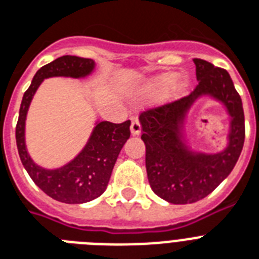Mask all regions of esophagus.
I'll list each match as a JSON object with an SVG mask.
<instances>
[{"instance_id": "1", "label": "esophagus", "mask_w": 259, "mask_h": 259, "mask_svg": "<svg viewBox=\"0 0 259 259\" xmlns=\"http://www.w3.org/2000/svg\"><path fill=\"white\" fill-rule=\"evenodd\" d=\"M130 132L133 136H140L141 134V123L138 121L137 118L132 121V125H130Z\"/></svg>"}]
</instances>
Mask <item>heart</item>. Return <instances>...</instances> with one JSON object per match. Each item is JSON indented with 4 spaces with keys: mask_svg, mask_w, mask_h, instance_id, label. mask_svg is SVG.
I'll return each mask as SVG.
<instances>
[{
    "mask_svg": "<svg viewBox=\"0 0 259 259\" xmlns=\"http://www.w3.org/2000/svg\"><path fill=\"white\" fill-rule=\"evenodd\" d=\"M189 87V78L185 74L175 72H161L149 78L141 87L144 95H156L161 93L164 101H175L183 97Z\"/></svg>",
    "mask_w": 259,
    "mask_h": 259,
    "instance_id": "1",
    "label": "heart"
}]
</instances>
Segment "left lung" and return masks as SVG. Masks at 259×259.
<instances>
[{"instance_id":"left-lung-1","label":"left lung","mask_w":259,"mask_h":259,"mask_svg":"<svg viewBox=\"0 0 259 259\" xmlns=\"http://www.w3.org/2000/svg\"><path fill=\"white\" fill-rule=\"evenodd\" d=\"M193 63L199 84L188 97L140 115L148 180L153 192L172 204L195 203L212 192L234 169L245 142L243 106L230 74L201 59ZM203 96L222 103L229 114L228 145L217 154L191 150L185 137L188 111Z\"/></svg>"}]
</instances>
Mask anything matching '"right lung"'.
Masks as SVG:
<instances>
[{"instance_id":"add662e5","label":"right lung","mask_w":259,"mask_h":259,"mask_svg":"<svg viewBox=\"0 0 259 259\" xmlns=\"http://www.w3.org/2000/svg\"><path fill=\"white\" fill-rule=\"evenodd\" d=\"M95 70L93 59L66 55L41 67L33 76L29 89L22 97L16 142L20 158L33 183L52 199L67 204L87 203L105 192L118 154L130 137V121L111 123L97 121L89 141L80 152L66 165L46 169L37 165L28 153L25 145V121L30 102L44 79L54 76L82 79Z\"/></svg>"}]
</instances>
